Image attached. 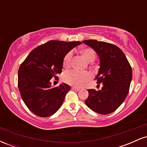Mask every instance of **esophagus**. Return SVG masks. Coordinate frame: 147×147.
<instances>
[{
    "label": "esophagus",
    "instance_id": "1",
    "mask_svg": "<svg viewBox=\"0 0 147 147\" xmlns=\"http://www.w3.org/2000/svg\"><path fill=\"white\" fill-rule=\"evenodd\" d=\"M72 90H80V88H76V87H72Z\"/></svg>",
    "mask_w": 147,
    "mask_h": 147
}]
</instances>
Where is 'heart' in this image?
<instances>
[{
	"mask_svg": "<svg viewBox=\"0 0 147 147\" xmlns=\"http://www.w3.org/2000/svg\"><path fill=\"white\" fill-rule=\"evenodd\" d=\"M81 52L88 61H92L95 59L96 54L93 49L89 48H84L81 50ZM72 56V52H69L64 57L63 61L64 68H68L70 66ZM91 77L92 75L89 72L80 71L77 70H71L65 72L63 76L64 82L77 87L84 86L89 79H91Z\"/></svg>",
	"mask_w": 147,
	"mask_h": 147,
	"instance_id": "b5f03b06",
	"label": "heart"
}]
</instances>
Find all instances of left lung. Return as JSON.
Wrapping results in <instances>:
<instances>
[{
	"label": "left lung",
	"instance_id": "1",
	"mask_svg": "<svg viewBox=\"0 0 147 147\" xmlns=\"http://www.w3.org/2000/svg\"><path fill=\"white\" fill-rule=\"evenodd\" d=\"M84 44L95 50L99 59V68L95 77L102 90L89 89L85 104L97 113L107 115L114 112L125 100L132 81V69L122 50L116 45L86 40Z\"/></svg>",
	"mask_w": 147,
	"mask_h": 147
}]
</instances>
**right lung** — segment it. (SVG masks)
<instances>
[{"label": "right lung", "instance_id": "1", "mask_svg": "<svg viewBox=\"0 0 147 147\" xmlns=\"http://www.w3.org/2000/svg\"><path fill=\"white\" fill-rule=\"evenodd\" d=\"M80 41H50L34 48L20 66L18 86L23 102L33 113L42 117L55 114L63 104L68 84L52 86V78L61 73L64 57Z\"/></svg>", "mask_w": 147, "mask_h": 147}]
</instances>
